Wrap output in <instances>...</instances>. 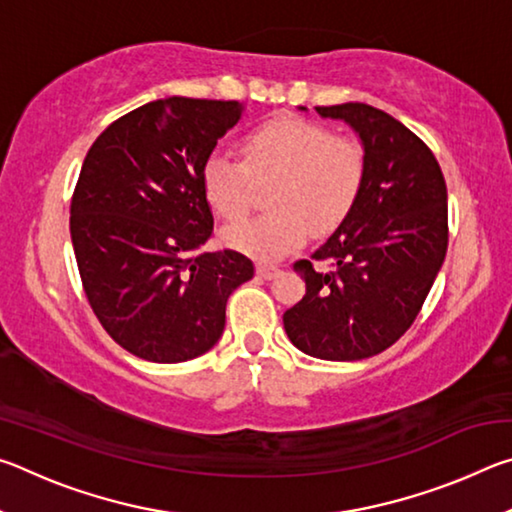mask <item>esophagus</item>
Returning <instances> with one entry per match:
<instances>
[{
  "label": "esophagus",
  "instance_id": "34e87169",
  "mask_svg": "<svg viewBox=\"0 0 512 512\" xmlns=\"http://www.w3.org/2000/svg\"><path fill=\"white\" fill-rule=\"evenodd\" d=\"M257 275L264 277V280H273L275 275H280V268L273 264H257Z\"/></svg>",
  "mask_w": 512,
  "mask_h": 512
}]
</instances>
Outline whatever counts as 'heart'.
Here are the masks:
<instances>
[{"label": "heart", "mask_w": 512, "mask_h": 512, "mask_svg": "<svg viewBox=\"0 0 512 512\" xmlns=\"http://www.w3.org/2000/svg\"><path fill=\"white\" fill-rule=\"evenodd\" d=\"M366 178V151L345 135L302 117H275L239 140V162L212 153L203 167L207 205L239 221L253 205V185L271 183V212L223 230L225 244L257 259H280L311 235L348 219Z\"/></svg>", "instance_id": "1"}]
</instances>
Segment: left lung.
Wrapping results in <instances>:
<instances>
[{
	"mask_svg": "<svg viewBox=\"0 0 512 512\" xmlns=\"http://www.w3.org/2000/svg\"><path fill=\"white\" fill-rule=\"evenodd\" d=\"M316 112L359 133L366 178L339 230L293 264L307 291L284 311V329L309 357L359 361L391 348L420 314L447 253V187L429 146L388 112L368 103Z\"/></svg>",
	"mask_w": 512,
	"mask_h": 512,
	"instance_id": "1",
	"label": "left lung"
}]
</instances>
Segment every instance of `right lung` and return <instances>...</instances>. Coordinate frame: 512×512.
<instances>
[{
  "label": "right lung",
  "instance_id": "right-lung-1",
  "mask_svg": "<svg viewBox=\"0 0 512 512\" xmlns=\"http://www.w3.org/2000/svg\"><path fill=\"white\" fill-rule=\"evenodd\" d=\"M239 117L237 101L158 99L112 121L85 155L69 205L76 264L94 316L135 357H201L255 273L237 250H201L214 232L203 167Z\"/></svg>",
  "mask_w": 512,
  "mask_h": 512
}]
</instances>
